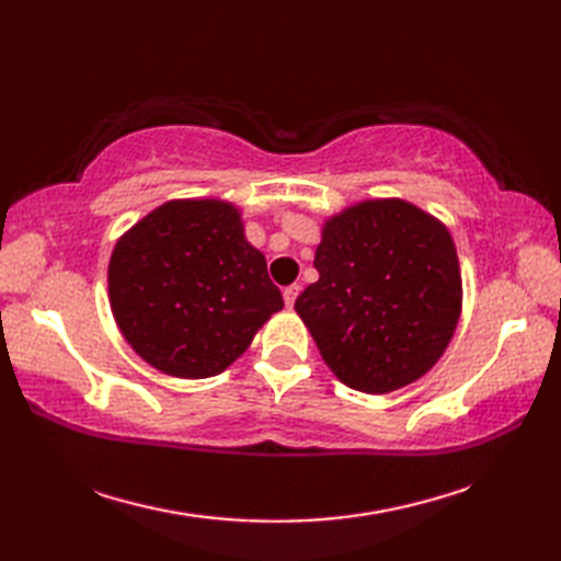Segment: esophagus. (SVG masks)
I'll return each mask as SVG.
<instances>
[{
    "instance_id": "esophagus-1",
    "label": "esophagus",
    "mask_w": 561,
    "mask_h": 561,
    "mask_svg": "<svg viewBox=\"0 0 561 561\" xmlns=\"http://www.w3.org/2000/svg\"><path fill=\"white\" fill-rule=\"evenodd\" d=\"M299 291H301V287L299 284H291V287H287L284 289V304H287V308H291L294 306V301H296V296H299Z\"/></svg>"
}]
</instances>
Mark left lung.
I'll return each instance as SVG.
<instances>
[{
    "label": "left lung",
    "mask_w": 561,
    "mask_h": 561,
    "mask_svg": "<svg viewBox=\"0 0 561 561\" xmlns=\"http://www.w3.org/2000/svg\"><path fill=\"white\" fill-rule=\"evenodd\" d=\"M318 282L294 308L344 386L398 390L432 368L456 332L462 284L456 245L404 199H366L323 226Z\"/></svg>",
    "instance_id": "obj_1"
}]
</instances>
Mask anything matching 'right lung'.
<instances>
[{"mask_svg": "<svg viewBox=\"0 0 561 561\" xmlns=\"http://www.w3.org/2000/svg\"><path fill=\"white\" fill-rule=\"evenodd\" d=\"M108 296L127 344L159 371L209 378L284 308L241 214L219 199H173L115 243Z\"/></svg>", "mask_w": 561, "mask_h": 561, "instance_id": "right-lung-1", "label": "right lung"}]
</instances>
